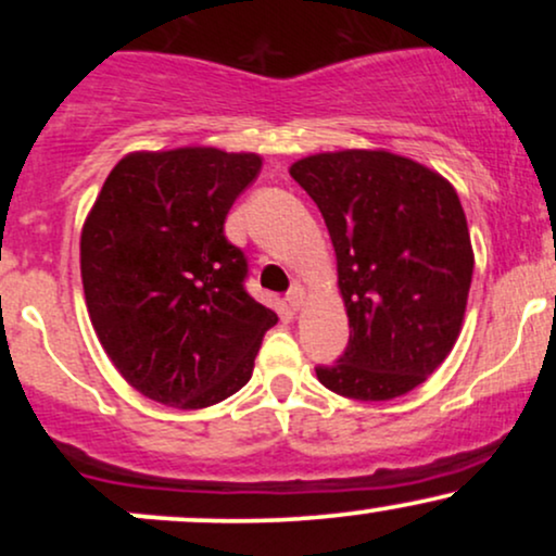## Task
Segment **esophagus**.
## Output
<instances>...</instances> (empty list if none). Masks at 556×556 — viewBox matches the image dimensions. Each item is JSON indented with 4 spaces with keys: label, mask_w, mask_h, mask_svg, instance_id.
Masks as SVG:
<instances>
[{
    "label": "esophagus",
    "mask_w": 556,
    "mask_h": 556,
    "mask_svg": "<svg viewBox=\"0 0 556 556\" xmlns=\"http://www.w3.org/2000/svg\"><path fill=\"white\" fill-rule=\"evenodd\" d=\"M305 300H308V295H305V290L300 285H295L290 292H287V303H290L292 311H303Z\"/></svg>",
    "instance_id": "obj_1"
}]
</instances>
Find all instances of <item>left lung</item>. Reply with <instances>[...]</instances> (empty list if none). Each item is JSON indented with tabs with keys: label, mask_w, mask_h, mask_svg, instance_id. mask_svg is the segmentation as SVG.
Wrapping results in <instances>:
<instances>
[{
	"label": "left lung",
	"mask_w": 556,
	"mask_h": 556,
	"mask_svg": "<svg viewBox=\"0 0 556 556\" xmlns=\"http://www.w3.org/2000/svg\"><path fill=\"white\" fill-rule=\"evenodd\" d=\"M290 175L327 222L350 324L348 350L318 381L363 402L407 394L463 329L476 258L457 190L384 149L311 154Z\"/></svg>",
	"instance_id": "left-lung-1"
}]
</instances>
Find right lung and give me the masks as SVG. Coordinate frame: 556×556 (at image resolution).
Returning a JSON list of instances; mask_svg holds the SVG:
<instances>
[{
	"label": "right lung",
	"instance_id": "add662e5",
	"mask_svg": "<svg viewBox=\"0 0 556 556\" xmlns=\"http://www.w3.org/2000/svg\"><path fill=\"white\" fill-rule=\"evenodd\" d=\"M258 154L182 146L114 164L80 232L86 308L101 348L143 397L201 410L248 384L277 314L245 292L225 238Z\"/></svg>",
	"mask_w": 556,
	"mask_h": 556
}]
</instances>
